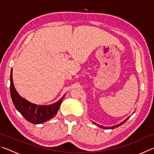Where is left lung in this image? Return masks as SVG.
Listing matches in <instances>:
<instances>
[{
  "instance_id": "obj_1",
  "label": "left lung",
  "mask_w": 154,
  "mask_h": 154,
  "mask_svg": "<svg viewBox=\"0 0 154 154\" xmlns=\"http://www.w3.org/2000/svg\"><path fill=\"white\" fill-rule=\"evenodd\" d=\"M130 118V117H128V118H127L126 119H124V120L122 122H121V123H119V124H117V125H116V126H109V127H108V126H101V125H99V124H96V123H94V122H92V123L93 124H95L96 126H98V127H100V128H103V129H114V128H117V127H119V126H121V125H122L124 123H125V122H126L128 119Z\"/></svg>"
}]
</instances>
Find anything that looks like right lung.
Returning <instances> with one entry per match:
<instances>
[{
	"label": "right lung",
	"mask_w": 154,
	"mask_h": 154,
	"mask_svg": "<svg viewBox=\"0 0 154 154\" xmlns=\"http://www.w3.org/2000/svg\"><path fill=\"white\" fill-rule=\"evenodd\" d=\"M12 71L13 70L11 69L10 75V92L15 109L27 121L34 124H42L53 118L58 113L65 94L59 100L51 105H38L30 103L22 98L15 90L13 82Z\"/></svg>",
	"instance_id": "right-lung-1"
}]
</instances>
